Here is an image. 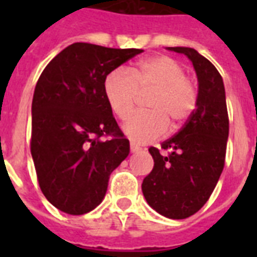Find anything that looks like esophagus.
Returning a JSON list of instances; mask_svg holds the SVG:
<instances>
[{
  "label": "esophagus",
  "instance_id": "obj_1",
  "mask_svg": "<svg viewBox=\"0 0 257 257\" xmlns=\"http://www.w3.org/2000/svg\"><path fill=\"white\" fill-rule=\"evenodd\" d=\"M141 148L139 147L137 144H135V143H131V152L132 153H137V152H140Z\"/></svg>",
  "mask_w": 257,
  "mask_h": 257
}]
</instances>
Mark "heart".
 <instances>
[{"instance_id": "heart-1", "label": "heart", "mask_w": 257, "mask_h": 257, "mask_svg": "<svg viewBox=\"0 0 257 257\" xmlns=\"http://www.w3.org/2000/svg\"><path fill=\"white\" fill-rule=\"evenodd\" d=\"M151 92L147 112L135 113L124 124V132L136 143L156 140L167 132L179 129L191 117L197 105V88L185 76V68L176 58L160 54L141 60L131 73L114 69L104 80V94L118 118L132 113L139 93Z\"/></svg>"}]
</instances>
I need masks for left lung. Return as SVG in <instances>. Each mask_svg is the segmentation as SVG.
Wrapping results in <instances>:
<instances>
[{"instance_id":"obj_1","label":"left lung","mask_w":257,"mask_h":257,"mask_svg":"<svg viewBox=\"0 0 257 257\" xmlns=\"http://www.w3.org/2000/svg\"><path fill=\"white\" fill-rule=\"evenodd\" d=\"M185 54L199 81L197 105L175 136L165 140L161 155L149 148L155 165L143 181L147 203L169 219H187L207 203L223 172L229 120L223 78L209 60L184 46L168 48Z\"/></svg>"}]
</instances>
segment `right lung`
<instances>
[{"mask_svg":"<svg viewBox=\"0 0 257 257\" xmlns=\"http://www.w3.org/2000/svg\"><path fill=\"white\" fill-rule=\"evenodd\" d=\"M141 52L74 42L38 78L30 152L42 193L60 211L84 215L94 209L110 173L129 155V140L105 98L104 80Z\"/></svg>","mask_w":257,"mask_h":257,"instance_id":"right-lung-1","label":"right lung"}]
</instances>
